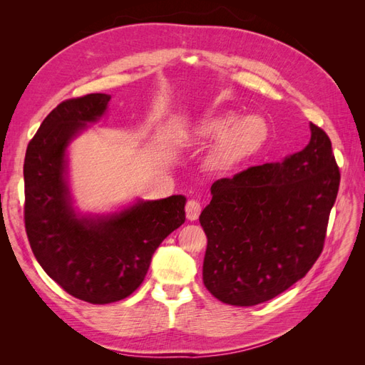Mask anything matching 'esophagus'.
I'll return each mask as SVG.
<instances>
[{"instance_id": "1", "label": "esophagus", "mask_w": 365, "mask_h": 365, "mask_svg": "<svg viewBox=\"0 0 365 365\" xmlns=\"http://www.w3.org/2000/svg\"><path fill=\"white\" fill-rule=\"evenodd\" d=\"M200 213H201V204H200V201H195V200L187 201V204H185L187 219H189V220H196L197 217H200Z\"/></svg>"}]
</instances>
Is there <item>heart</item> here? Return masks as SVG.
I'll use <instances>...</instances> for the list:
<instances>
[{
    "label": "heart",
    "instance_id": "heart-1",
    "mask_svg": "<svg viewBox=\"0 0 365 365\" xmlns=\"http://www.w3.org/2000/svg\"><path fill=\"white\" fill-rule=\"evenodd\" d=\"M269 135L267 121L260 117L239 120L235 113H220L197 121L192 138L197 146H210L207 165L215 173H230L252 158Z\"/></svg>",
    "mask_w": 365,
    "mask_h": 365
}]
</instances>
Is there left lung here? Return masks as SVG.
I'll use <instances>...</instances> for the list:
<instances>
[{
    "mask_svg": "<svg viewBox=\"0 0 365 365\" xmlns=\"http://www.w3.org/2000/svg\"><path fill=\"white\" fill-rule=\"evenodd\" d=\"M282 164L254 165L212 185L200 216L202 280L217 300L254 306L303 279L324 248L341 173L326 132Z\"/></svg>",
    "mask_w": 365,
    "mask_h": 365,
    "instance_id": "obj_1",
    "label": "left lung"
}]
</instances>
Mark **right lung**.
<instances>
[{
    "instance_id": "1",
    "label": "right lung",
    "mask_w": 365,
    "mask_h": 365,
    "mask_svg": "<svg viewBox=\"0 0 365 365\" xmlns=\"http://www.w3.org/2000/svg\"><path fill=\"white\" fill-rule=\"evenodd\" d=\"M108 94L59 103L43 118L24 160V224L36 260L61 288L93 304L129 297L145 280L153 252L185 220V197L137 202L120 215L79 219L63 181L65 148L96 121Z\"/></svg>"
}]
</instances>
